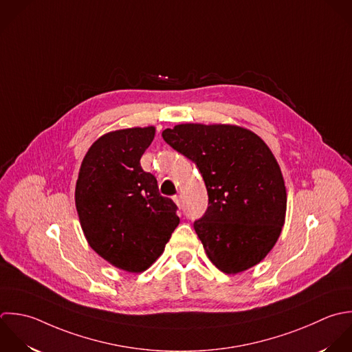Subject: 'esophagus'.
I'll return each instance as SVG.
<instances>
[{"instance_id":"obj_1","label":"esophagus","mask_w":352,"mask_h":352,"mask_svg":"<svg viewBox=\"0 0 352 352\" xmlns=\"http://www.w3.org/2000/svg\"><path fill=\"white\" fill-rule=\"evenodd\" d=\"M173 200H174V203H175L178 207L182 206V199H181V196H174Z\"/></svg>"}]
</instances>
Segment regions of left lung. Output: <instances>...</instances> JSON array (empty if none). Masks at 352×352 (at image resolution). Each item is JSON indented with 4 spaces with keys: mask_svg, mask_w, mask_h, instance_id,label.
<instances>
[{
    "mask_svg": "<svg viewBox=\"0 0 352 352\" xmlns=\"http://www.w3.org/2000/svg\"><path fill=\"white\" fill-rule=\"evenodd\" d=\"M162 137L204 179L208 207L193 228L210 261L228 274L259 263L274 247L287 211L284 178L269 146L228 124H178Z\"/></svg>",
    "mask_w": 352,
    "mask_h": 352,
    "instance_id": "8db88e82",
    "label": "left lung"
}]
</instances>
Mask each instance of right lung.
<instances>
[{
    "label": "right lung",
    "instance_id": "1",
    "mask_svg": "<svg viewBox=\"0 0 352 352\" xmlns=\"http://www.w3.org/2000/svg\"><path fill=\"white\" fill-rule=\"evenodd\" d=\"M155 127H134L100 137L83 157L75 204L90 247L111 265L146 270L164 251L179 223L177 204L159 193L141 156Z\"/></svg>",
    "mask_w": 352,
    "mask_h": 352
}]
</instances>
